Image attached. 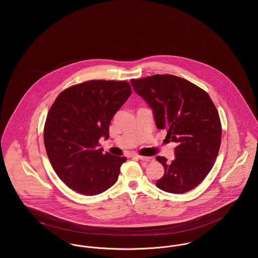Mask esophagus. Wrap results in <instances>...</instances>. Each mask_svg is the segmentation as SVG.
Returning <instances> with one entry per match:
<instances>
[{
    "instance_id": "34e87169",
    "label": "esophagus",
    "mask_w": 258,
    "mask_h": 258,
    "mask_svg": "<svg viewBox=\"0 0 258 258\" xmlns=\"http://www.w3.org/2000/svg\"><path fill=\"white\" fill-rule=\"evenodd\" d=\"M138 159L140 160H143V161H146V162H150V161H153L154 158L152 157H144V156H136Z\"/></svg>"
}]
</instances>
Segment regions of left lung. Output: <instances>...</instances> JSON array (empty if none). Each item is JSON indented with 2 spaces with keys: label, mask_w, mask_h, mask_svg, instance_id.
<instances>
[{
  "label": "left lung",
  "mask_w": 258,
  "mask_h": 258,
  "mask_svg": "<svg viewBox=\"0 0 258 258\" xmlns=\"http://www.w3.org/2000/svg\"><path fill=\"white\" fill-rule=\"evenodd\" d=\"M131 83L153 109L157 127L166 130V138L177 143L171 162L156 158L164 167L156 185L177 195L191 190L211 171L221 147V119L213 100L201 88L171 74L132 79Z\"/></svg>",
  "instance_id": "obj_1"
}]
</instances>
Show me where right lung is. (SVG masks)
<instances>
[{
    "label": "right lung",
    "mask_w": 258,
    "mask_h": 258,
    "mask_svg": "<svg viewBox=\"0 0 258 258\" xmlns=\"http://www.w3.org/2000/svg\"><path fill=\"white\" fill-rule=\"evenodd\" d=\"M131 94L126 81L90 80L63 90L50 107L45 150L54 171L74 191L97 196L117 182L126 158L103 154L98 140L108 139L111 120Z\"/></svg>",
    "instance_id": "add662e5"
}]
</instances>
